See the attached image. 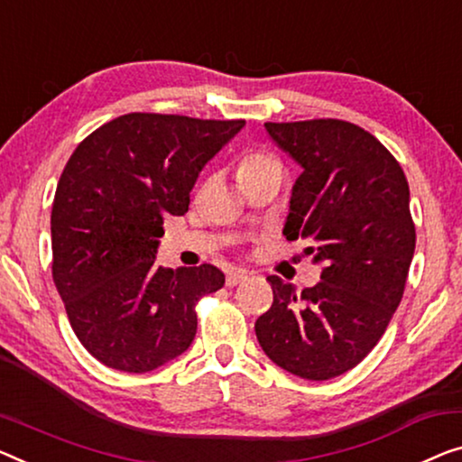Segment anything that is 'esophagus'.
Returning a JSON list of instances; mask_svg holds the SVG:
<instances>
[{"label":"esophagus","mask_w":462,"mask_h":462,"mask_svg":"<svg viewBox=\"0 0 462 462\" xmlns=\"http://www.w3.org/2000/svg\"><path fill=\"white\" fill-rule=\"evenodd\" d=\"M246 278H249V273H246L245 270H236V272H230L228 278H226V286H238L240 282H245Z\"/></svg>","instance_id":"1"}]
</instances>
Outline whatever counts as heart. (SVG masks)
I'll return each instance as SVG.
<instances>
[{
	"mask_svg": "<svg viewBox=\"0 0 462 462\" xmlns=\"http://www.w3.org/2000/svg\"><path fill=\"white\" fill-rule=\"evenodd\" d=\"M282 171L284 170H282L278 157L265 153V151H251V153H245L236 163V178L240 187L267 176L282 178Z\"/></svg>",
	"mask_w": 462,
	"mask_h": 462,
	"instance_id": "obj_1",
	"label": "heart"
}]
</instances>
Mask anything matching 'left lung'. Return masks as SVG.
<instances>
[{"label":"left lung","mask_w":462,"mask_h":462,"mask_svg":"<svg viewBox=\"0 0 462 462\" xmlns=\"http://www.w3.org/2000/svg\"><path fill=\"white\" fill-rule=\"evenodd\" d=\"M302 171L284 224L309 240L321 282L297 294L270 275L273 302L254 323L263 353L288 374L323 382L353 369L401 305L415 253L409 182L383 144L344 120L265 122Z\"/></svg>","instance_id":"1"}]
</instances>
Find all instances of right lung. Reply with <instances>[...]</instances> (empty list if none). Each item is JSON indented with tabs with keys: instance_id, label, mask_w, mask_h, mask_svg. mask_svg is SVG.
<instances>
[{
	"instance_id": "right-lung-1",
	"label": "right lung",
	"mask_w": 462,
	"mask_h": 462,
	"mask_svg": "<svg viewBox=\"0 0 462 462\" xmlns=\"http://www.w3.org/2000/svg\"><path fill=\"white\" fill-rule=\"evenodd\" d=\"M245 120L126 114L68 160L51 209L53 282L82 346L107 367L144 374L190 346L195 305L224 273L157 265L163 219L189 211L190 190Z\"/></svg>"
}]
</instances>
